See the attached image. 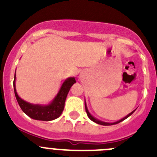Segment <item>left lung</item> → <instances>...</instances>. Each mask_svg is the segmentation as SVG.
<instances>
[{"instance_id":"8db88e82","label":"left lung","mask_w":157,"mask_h":157,"mask_svg":"<svg viewBox=\"0 0 157 157\" xmlns=\"http://www.w3.org/2000/svg\"><path fill=\"white\" fill-rule=\"evenodd\" d=\"M85 107H86V113H87V116H88V117L91 120H92L93 122H94V123H98V124H101V125H103V126H111V125H114V124H117V123H120V122L123 121L124 120H126V119H127V118L129 117V116H130L131 115L133 114L134 112V111H132V112H130V113H129L127 116H126L125 117H123V119H121L120 120H118V121L116 122H114V123H107V122H104V121H101V120H98V119H97V118H95L94 116H93L90 113V112H89L88 109H87V105H86V100H85Z\"/></svg>"}]
</instances>
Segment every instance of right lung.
<instances>
[{
  "label": "right lung",
  "mask_w": 157,
  "mask_h": 157,
  "mask_svg": "<svg viewBox=\"0 0 157 157\" xmlns=\"http://www.w3.org/2000/svg\"><path fill=\"white\" fill-rule=\"evenodd\" d=\"M16 76L15 74L13 82L14 91L16 100L19 107L23 112L33 120H41V121H51L57 119L61 116L64 109V104L67 96L70 90L71 87L76 82L75 77H69L62 83L59 91L55 96V98L47 105L41 104H32L22 99L16 92Z\"/></svg>",
  "instance_id": "obj_1"
}]
</instances>
